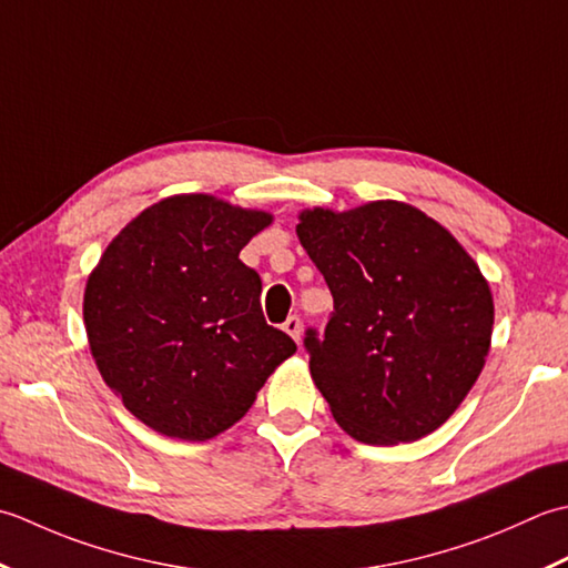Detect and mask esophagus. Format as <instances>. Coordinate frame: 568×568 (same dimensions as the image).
<instances>
[{"instance_id": "esophagus-1", "label": "esophagus", "mask_w": 568, "mask_h": 568, "mask_svg": "<svg viewBox=\"0 0 568 568\" xmlns=\"http://www.w3.org/2000/svg\"><path fill=\"white\" fill-rule=\"evenodd\" d=\"M288 335H292V338L298 343L301 341V318L298 316H288L286 321H284V326H282Z\"/></svg>"}]
</instances>
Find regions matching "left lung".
Masks as SVG:
<instances>
[{
  "mask_svg": "<svg viewBox=\"0 0 568 568\" xmlns=\"http://www.w3.org/2000/svg\"><path fill=\"white\" fill-rule=\"evenodd\" d=\"M296 235L333 294L326 331L304 341L333 419L369 446L436 432L490 351L495 306L476 260L399 201L306 207Z\"/></svg>",
  "mask_w": 568,
  "mask_h": 568,
  "instance_id": "1",
  "label": "left lung"
}]
</instances>
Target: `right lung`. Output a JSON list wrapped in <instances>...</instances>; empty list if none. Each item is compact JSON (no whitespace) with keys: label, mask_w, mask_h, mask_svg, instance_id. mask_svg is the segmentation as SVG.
I'll return each mask as SVG.
<instances>
[{"label":"right lung","mask_w":568,"mask_h":568,"mask_svg":"<svg viewBox=\"0 0 568 568\" xmlns=\"http://www.w3.org/2000/svg\"><path fill=\"white\" fill-rule=\"evenodd\" d=\"M274 215L181 193L126 223L83 296L105 385L139 422L207 442L247 414L296 343L264 321L260 274L240 250Z\"/></svg>","instance_id":"add662e5"}]
</instances>
